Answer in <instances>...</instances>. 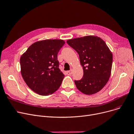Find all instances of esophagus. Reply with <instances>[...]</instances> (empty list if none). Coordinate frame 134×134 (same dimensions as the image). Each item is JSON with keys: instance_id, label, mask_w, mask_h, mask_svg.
Instances as JSON below:
<instances>
[{"instance_id": "obj_1", "label": "esophagus", "mask_w": 134, "mask_h": 134, "mask_svg": "<svg viewBox=\"0 0 134 134\" xmlns=\"http://www.w3.org/2000/svg\"><path fill=\"white\" fill-rule=\"evenodd\" d=\"M66 74L68 75H72V71L71 70V71H68L66 72Z\"/></svg>"}]
</instances>
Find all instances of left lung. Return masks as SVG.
<instances>
[{"label":"left lung","instance_id":"1","mask_svg":"<svg viewBox=\"0 0 134 134\" xmlns=\"http://www.w3.org/2000/svg\"><path fill=\"white\" fill-rule=\"evenodd\" d=\"M67 43L79 54L83 76L75 81L77 88L85 95L103 89L111 75L113 54L105 42L95 36L69 39Z\"/></svg>","mask_w":134,"mask_h":134}]
</instances>
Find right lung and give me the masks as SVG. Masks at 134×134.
Masks as SVG:
<instances>
[{"label":"right lung","mask_w":134,"mask_h":134,"mask_svg":"<svg viewBox=\"0 0 134 134\" xmlns=\"http://www.w3.org/2000/svg\"><path fill=\"white\" fill-rule=\"evenodd\" d=\"M65 44L62 39L34 43L20 59L21 74L29 87L42 96L57 91L64 77L59 68L57 54Z\"/></svg>","instance_id":"right-lung-1"}]
</instances>
